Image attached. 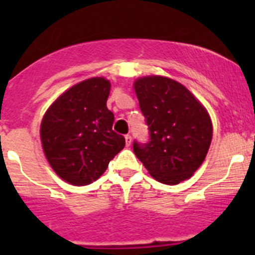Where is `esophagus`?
<instances>
[{
	"label": "esophagus",
	"instance_id": "esophagus-1",
	"mask_svg": "<svg viewBox=\"0 0 255 255\" xmlns=\"http://www.w3.org/2000/svg\"><path fill=\"white\" fill-rule=\"evenodd\" d=\"M125 140H126V145L129 147L130 144H131V140H132L131 135H130V134H126V135H125Z\"/></svg>",
	"mask_w": 255,
	"mask_h": 255
}]
</instances>
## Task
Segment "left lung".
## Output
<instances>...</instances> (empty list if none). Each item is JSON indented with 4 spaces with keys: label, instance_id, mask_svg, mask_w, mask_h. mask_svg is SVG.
Masks as SVG:
<instances>
[{
    "label": "left lung",
    "instance_id": "1",
    "mask_svg": "<svg viewBox=\"0 0 255 255\" xmlns=\"http://www.w3.org/2000/svg\"><path fill=\"white\" fill-rule=\"evenodd\" d=\"M134 87L149 130L147 143H132L135 155L157 181L176 185L206 158L212 140L211 119L199 101L172 79L145 76Z\"/></svg>",
    "mask_w": 255,
    "mask_h": 255
}]
</instances>
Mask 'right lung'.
Instances as JSON below:
<instances>
[{"label": "right lung", "instance_id": "1", "mask_svg": "<svg viewBox=\"0 0 255 255\" xmlns=\"http://www.w3.org/2000/svg\"><path fill=\"white\" fill-rule=\"evenodd\" d=\"M111 84L92 78L74 85L48 108L40 125L44 154L58 176L73 185L96 181L125 147L112 130L115 116L107 108Z\"/></svg>", "mask_w": 255, "mask_h": 255}]
</instances>
